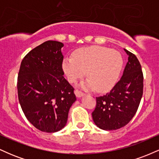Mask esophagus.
<instances>
[{
    "instance_id": "1",
    "label": "esophagus",
    "mask_w": 159,
    "mask_h": 159,
    "mask_svg": "<svg viewBox=\"0 0 159 159\" xmlns=\"http://www.w3.org/2000/svg\"><path fill=\"white\" fill-rule=\"evenodd\" d=\"M75 96H77L78 98H81L83 96H84V93L83 92H81V91H80L78 90H75Z\"/></svg>"
}]
</instances>
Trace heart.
<instances>
[{
  "instance_id": "b5f03b06",
  "label": "heart",
  "mask_w": 159,
  "mask_h": 159,
  "mask_svg": "<svg viewBox=\"0 0 159 159\" xmlns=\"http://www.w3.org/2000/svg\"><path fill=\"white\" fill-rule=\"evenodd\" d=\"M73 55L74 57L64 58L62 63L69 82L75 83L87 72L89 78L81 84L85 90L105 93L114 87L123 64V57L118 51L93 45L78 49Z\"/></svg>"
}]
</instances>
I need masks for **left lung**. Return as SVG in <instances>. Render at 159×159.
I'll return each instance as SVG.
<instances>
[{
  "mask_svg": "<svg viewBox=\"0 0 159 159\" xmlns=\"http://www.w3.org/2000/svg\"><path fill=\"white\" fill-rule=\"evenodd\" d=\"M128 62L121 79L110 93L96 97L93 120L99 129L116 130L125 126L136 114L143 88L141 66L137 57L126 49Z\"/></svg>",
  "mask_w": 159,
  "mask_h": 159,
  "instance_id": "1",
  "label": "left lung"
}]
</instances>
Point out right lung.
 Segmentation results:
<instances>
[{
  "label": "right lung",
  "instance_id": "right-lung-1",
  "mask_svg": "<svg viewBox=\"0 0 159 159\" xmlns=\"http://www.w3.org/2000/svg\"><path fill=\"white\" fill-rule=\"evenodd\" d=\"M63 47L61 42H45L30 51L20 66V105L28 121L44 132L64 128L69 108L76 101L74 88L63 77Z\"/></svg>",
  "mask_w": 159,
  "mask_h": 159
}]
</instances>
